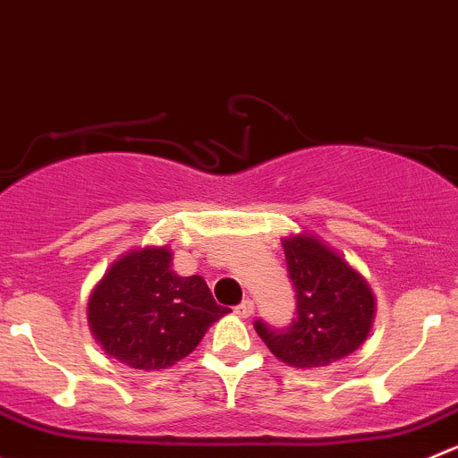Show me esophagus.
I'll list each match as a JSON object with an SVG mask.
<instances>
[{"instance_id":"34e87169","label":"esophagus","mask_w":458,"mask_h":458,"mask_svg":"<svg viewBox=\"0 0 458 458\" xmlns=\"http://www.w3.org/2000/svg\"><path fill=\"white\" fill-rule=\"evenodd\" d=\"M252 310H255V304H252V300H243L242 304L234 306V313H237L239 318H250Z\"/></svg>"}]
</instances>
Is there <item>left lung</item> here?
I'll list each match as a JSON object with an SVG mask.
<instances>
[{"mask_svg": "<svg viewBox=\"0 0 458 458\" xmlns=\"http://www.w3.org/2000/svg\"><path fill=\"white\" fill-rule=\"evenodd\" d=\"M297 318L286 328L257 319L255 331L275 358L297 369H319L347 358L367 340L376 297L367 279L313 234L282 239Z\"/></svg>", "mask_w": 458, "mask_h": 458, "instance_id": "obj_1", "label": "left lung"}]
</instances>
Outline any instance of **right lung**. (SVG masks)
Listing matches in <instances>:
<instances>
[{
  "label": "right lung",
  "mask_w": 458,
  "mask_h": 458,
  "mask_svg": "<svg viewBox=\"0 0 458 458\" xmlns=\"http://www.w3.org/2000/svg\"><path fill=\"white\" fill-rule=\"evenodd\" d=\"M225 313L201 275L181 277L172 270L167 246L139 248L114 261L87 306L89 328L100 347L143 371L183 360Z\"/></svg>",
  "instance_id": "1"
}]
</instances>
